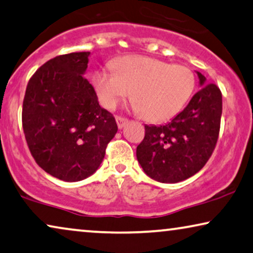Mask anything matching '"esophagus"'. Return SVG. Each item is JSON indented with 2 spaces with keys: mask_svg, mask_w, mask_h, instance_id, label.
I'll return each mask as SVG.
<instances>
[{
  "mask_svg": "<svg viewBox=\"0 0 253 253\" xmlns=\"http://www.w3.org/2000/svg\"><path fill=\"white\" fill-rule=\"evenodd\" d=\"M116 123H118V126H119V129H122V127L126 126V122H127V120L126 119H124V118H121V116H116Z\"/></svg>",
  "mask_w": 253,
  "mask_h": 253,
  "instance_id": "obj_1",
  "label": "esophagus"
}]
</instances>
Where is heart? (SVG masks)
I'll return each instance as SVG.
<instances>
[{"instance_id": "1", "label": "heart", "mask_w": 253, "mask_h": 253, "mask_svg": "<svg viewBox=\"0 0 253 253\" xmlns=\"http://www.w3.org/2000/svg\"><path fill=\"white\" fill-rule=\"evenodd\" d=\"M113 68L115 72L101 69L93 76L100 104L114 108L131 91V107L151 122L173 118L195 85L194 74L186 66L170 65L152 57H122L114 61Z\"/></svg>"}]
</instances>
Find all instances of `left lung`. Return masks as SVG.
<instances>
[{"mask_svg": "<svg viewBox=\"0 0 253 253\" xmlns=\"http://www.w3.org/2000/svg\"><path fill=\"white\" fill-rule=\"evenodd\" d=\"M201 89L188 105L164 126H145V138L137 147V160L148 177L174 184L206 166L217 144L222 97L215 84H207L196 72Z\"/></svg>", "mask_w": 253, "mask_h": 253, "instance_id": "1", "label": "left lung"}]
</instances>
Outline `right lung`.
<instances>
[{"instance_id": "right-lung-1", "label": "right lung", "mask_w": 253, "mask_h": 253, "mask_svg": "<svg viewBox=\"0 0 253 253\" xmlns=\"http://www.w3.org/2000/svg\"><path fill=\"white\" fill-rule=\"evenodd\" d=\"M90 52L58 56L29 80L23 104L25 138L36 163L60 180L98 170L118 124L84 78Z\"/></svg>"}]
</instances>
